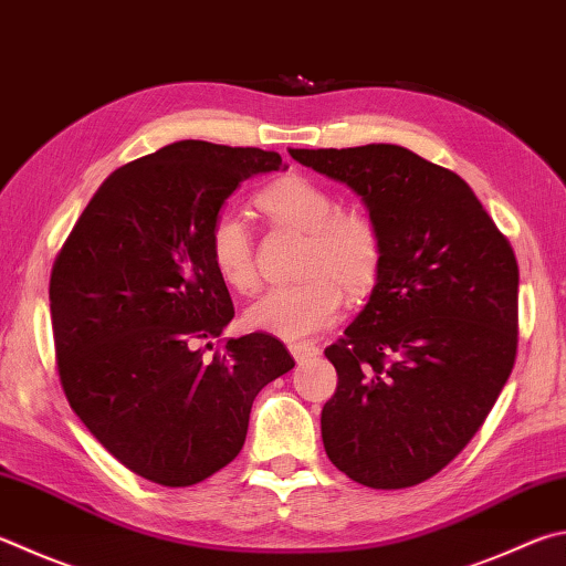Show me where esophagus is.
I'll return each mask as SVG.
<instances>
[{"instance_id": "obj_1", "label": "esophagus", "mask_w": 566, "mask_h": 566, "mask_svg": "<svg viewBox=\"0 0 566 566\" xmlns=\"http://www.w3.org/2000/svg\"><path fill=\"white\" fill-rule=\"evenodd\" d=\"M290 352H292L296 364H304V361H310V358H314L318 354V346H314V344H290Z\"/></svg>"}]
</instances>
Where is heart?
<instances>
[{
  "mask_svg": "<svg viewBox=\"0 0 566 566\" xmlns=\"http://www.w3.org/2000/svg\"><path fill=\"white\" fill-rule=\"evenodd\" d=\"M256 208L274 222L306 234L300 284L272 286L250 304L248 326L254 332L304 342L336 322L348 296H364L376 286L384 266V234L364 210H338L336 195L300 172L266 185ZM208 252L220 280L238 292L256 286L250 228L234 212H220L210 224Z\"/></svg>",
  "mask_w": 566,
  "mask_h": 566,
  "instance_id": "1",
  "label": "heart"
}]
</instances>
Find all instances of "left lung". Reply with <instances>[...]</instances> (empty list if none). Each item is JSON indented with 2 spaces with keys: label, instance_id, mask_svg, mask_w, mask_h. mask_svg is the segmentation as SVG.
I'll list each match as a JSON object with an SVG mask.
<instances>
[{
  "label": "left lung",
  "instance_id": "8db88e82",
  "mask_svg": "<svg viewBox=\"0 0 566 566\" xmlns=\"http://www.w3.org/2000/svg\"><path fill=\"white\" fill-rule=\"evenodd\" d=\"M290 156L361 195L386 244L368 304L324 352L338 376L322 410L326 455L366 488H413L470 443L512 374L515 252L470 185L413 150Z\"/></svg>",
  "mask_w": 566,
  "mask_h": 566
}]
</instances>
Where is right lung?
<instances>
[{"mask_svg":"<svg viewBox=\"0 0 566 566\" xmlns=\"http://www.w3.org/2000/svg\"><path fill=\"white\" fill-rule=\"evenodd\" d=\"M280 168L272 150L170 143L113 170L56 254L49 302L69 406L158 485H195L238 458L256 394L294 368L270 334L228 338L212 358L200 348L234 316L210 224L242 180Z\"/></svg>","mask_w":566,"mask_h":566,"instance_id":"add662e5","label":"right lung"}]
</instances>
